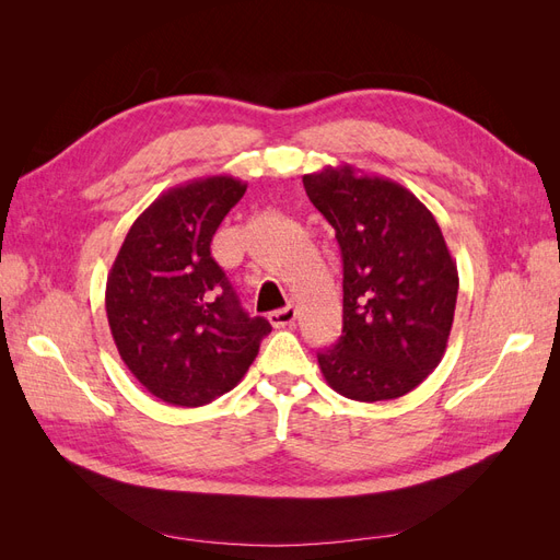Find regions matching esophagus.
<instances>
[{
  "label": "esophagus",
  "mask_w": 560,
  "mask_h": 560,
  "mask_svg": "<svg viewBox=\"0 0 560 560\" xmlns=\"http://www.w3.org/2000/svg\"><path fill=\"white\" fill-rule=\"evenodd\" d=\"M296 319V308L294 306H284V308H280V311H273V313H268V322L273 327H287V325H292V322Z\"/></svg>",
  "instance_id": "esophagus-1"
}]
</instances>
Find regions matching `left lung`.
I'll return each mask as SVG.
<instances>
[{
	"mask_svg": "<svg viewBox=\"0 0 560 560\" xmlns=\"http://www.w3.org/2000/svg\"><path fill=\"white\" fill-rule=\"evenodd\" d=\"M343 259V336L317 352L331 389L354 401L411 393L442 362L457 268L432 212L401 184L352 165L303 175Z\"/></svg>",
	"mask_w": 560,
	"mask_h": 560,
	"instance_id": "1",
	"label": "left lung"
}]
</instances>
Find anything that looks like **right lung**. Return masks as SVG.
Masks as SVG:
<instances>
[{"mask_svg":"<svg viewBox=\"0 0 560 560\" xmlns=\"http://www.w3.org/2000/svg\"><path fill=\"white\" fill-rule=\"evenodd\" d=\"M247 184L200 177L135 219L107 276L105 308L130 374L173 406H206L247 374L270 331L249 317L210 243Z\"/></svg>","mask_w":560,"mask_h":560,"instance_id":"add662e5","label":"right lung"}]
</instances>
